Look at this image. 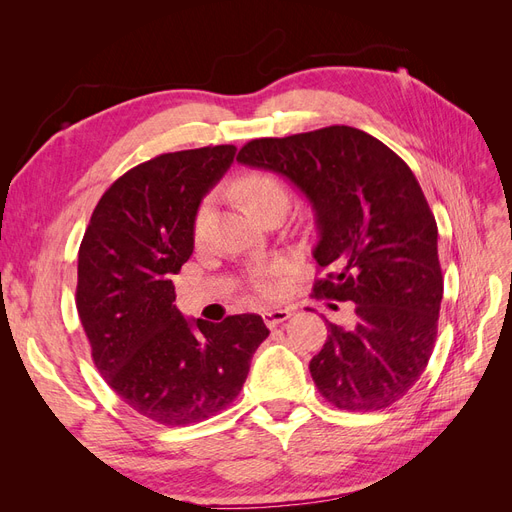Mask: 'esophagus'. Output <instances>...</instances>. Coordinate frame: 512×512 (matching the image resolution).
<instances>
[{"label": "esophagus", "mask_w": 512, "mask_h": 512, "mask_svg": "<svg viewBox=\"0 0 512 512\" xmlns=\"http://www.w3.org/2000/svg\"><path fill=\"white\" fill-rule=\"evenodd\" d=\"M292 316V309L288 307H280V309H265L262 312V320H265V324L269 329L277 327V324H282L284 320H288Z\"/></svg>", "instance_id": "esophagus-1"}]
</instances>
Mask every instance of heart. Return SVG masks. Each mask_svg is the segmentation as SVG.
Returning a JSON list of instances; mask_svg holds the SVG:
<instances>
[{
  "label": "heart",
  "mask_w": 512,
  "mask_h": 512,
  "mask_svg": "<svg viewBox=\"0 0 512 512\" xmlns=\"http://www.w3.org/2000/svg\"><path fill=\"white\" fill-rule=\"evenodd\" d=\"M232 192L237 194L243 207L252 215H256L260 209L269 207L271 203H277V200H284V203H288V192L284 188V183L273 173H267V170H250V173L241 175L235 183H232ZM207 211H209V203L207 200H203L200 207L196 209L194 222H192V232L196 239L203 237ZM280 273H282V262H271V265L260 267L252 273V284L260 294L271 297V294L277 290L275 277Z\"/></svg>",
  "instance_id": "heart-1"
}]
</instances>
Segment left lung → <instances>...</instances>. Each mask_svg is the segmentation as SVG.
Listing matches in <instances>:
<instances>
[{
  "label": "left lung",
  "mask_w": 512,
  "mask_h": 512,
  "mask_svg": "<svg viewBox=\"0 0 512 512\" xmlns=\"http://www.w3.org/2000/svg\"><path fill=\"white\" fill-rule=\"evenodd\" d=\"M237 160L290 179L316 211L314 297L352 301L354 327L327 322L309 361L339 410L376 412L425 371L444 292L438 224L410 166L371 134L329 126L245 143Z\"/></svg>",
  "instance_id": "1"
}]
</instances>
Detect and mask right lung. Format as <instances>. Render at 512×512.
I'll return each mask as SVG.
<instances>
[{"label": "right lung", "mask_w": 512, "mask_h": 512, "mask_svg": "<svg viewBox=\"0 0 512 512\" xmlns=\"http://www.w3.org/2000/svg\"><path fill=\"white\" fill-rule=\"evenodd\" d=\"M235 151L185 149L130 168L102 194L81 241L76 309L91 359L134 412L166 427L230 406L269 335L258 314L215 324L185 320L175 305L194 213Z\"/></svg>", "instance_id": "obj_1"}]
</instances>
